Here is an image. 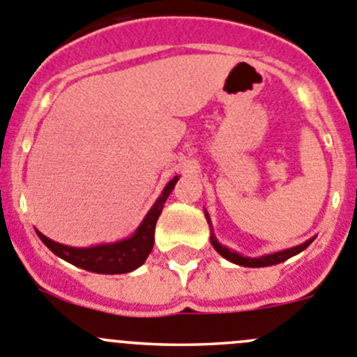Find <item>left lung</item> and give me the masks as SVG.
Masks as SVG:
<instances>
[{"label":"left lung","instance_id":"1","mask_svg":"<svg viewBox=\"0 0 357 357\" xmlns=\"http://www.w3.org/2000/svg\"><path fill=\"white\" fill-rule=\"evenodd\" d=\"M206 218H207V223L211 225L209 214L207 213H206ZM312 241H314V237L309 238V241H305L303 244L295 245V248L284 249V251L272 252V255L259 256V258H248V256H242V255H238V252L231 251V249H228L227 245H221L220 242H218V238L214 237V234H211V244H213V248L216 249V251L220 252L223 258H227L228 261H231V263H237V265L251 266V268H258V266H271V265H278V263H281V261H286L288 258H291V256L298 255V252H302L303 249L309 248V244Z\"/></svg>","mask_w":357,"mask_h":357}]
</instances>
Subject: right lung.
Returning <instances> with one entry per match:
<instances>
[{
    "instance_id": "1",
    "label": "right lung",
    "mask_w": 357,
    "mask_h": 357,
    "mask_svg": "<svg viewBox=\"0 0 357 357\" xmlns=\"http://www.w3.org/2000/svg\"><path fill=\"white\" fill-rule=\"evenodd\" d=\"M178 179L179 176H174L165 185L164 192L158 197L157 202L153 204V207L148 211L143 223L137 227V230L129 238L113 242V244L92 245V248H71V245L59 244V242L45 237L40 231H38V237L59 258L66 259V261L79 266V268H85L89 272H96V274H126V272L136 271L137 266L146 261L148 255L153 249L155 225H157L165 200L171 195Z\"/></svg>"
}]
</instances>
